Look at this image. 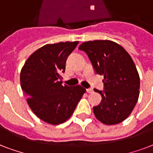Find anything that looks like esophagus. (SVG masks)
I'll return each mask as SVG.
<instances>
[{
	"label": "esophagus",
	"instance_id": "34e87169",
	"mask_svg": "<svg viewBox=\"0 0 153 153\" xmlns=\"http://www.w3.org/2000/svg\"><path fill=\"white\" fill-rule=\"evenodd\" d=\"M86 90H87V92L88 93H92L93 92V88H87V89H86Z\"/></svg>",
	"mask_w": 153,
	"mask_h": 153
}]
</instances>
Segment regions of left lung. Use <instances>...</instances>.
Returning a JSON list of instances; mask_svg holds the SVG:
<instances>
[{
    "label": "left lung",
    "mask_w": 153,
    "mask_h": 153,
    "mask_svg": "<svg viewBox=\"0 0 153 153\" xmlns=\"http://www.w3.org/2000/svg\"><path fill=\"white\" fill-rule=\"evenodd\" d=\"M79 49L86 53L96 73L104 76L102 97L93 107L97 119L103 124H119L127 118L139 97L140 76L132 57L122 46L108 40L84 42Z\"/></svg>",
    "instance_id": "1"
}]
</instances>
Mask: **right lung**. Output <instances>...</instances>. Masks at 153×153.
<instances>
[{"label":"right lung","mask_w":153,"mask_h":153,"mask_svg":"<svg viewBox=\"0 0 153 153\" xmlns=\"http://www.w3.org/2000/svg\"><path fill=\"white\" fill-rule=\"evenodd\" d=\"M79 41L45 45L35 51L21 68V89L37 117L50 125L65 122L86 92L80 85H62L60 73Z\"/></svg>","instance_id":"obj_1"}]
</instances>
